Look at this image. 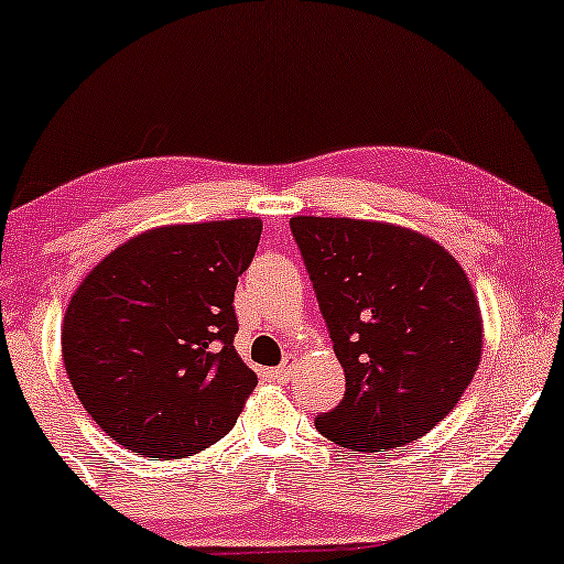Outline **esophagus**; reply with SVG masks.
<instances>
[{
    "instance_id": "1",
    "label": "esophagus",
    "mask_w": 564,
    "mask_h": 564,
    "mask_svg": "<svg viewBox=\"0 0 564 564\" xmlns=\"http://www.w3.org/2000/svg\"><path fill=\"white\" fill-rule=\"evenodd\" d=\"M269 378L276 380V383H288V380L292 378V365L282 362L280 368H272V370H269Z\"/></svg>"
}]
</instances>
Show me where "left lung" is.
<instances>
[{"instance_id":"8db88e82","label":"left lung","mask_w":564,"mask_h":564,"mask_svg":"<svg viewBox=\"0 0 564 564\" xmlns=\"http://www.w3.org/2000/svg\"><path fill=\"white\" fill-rule=\"evenodd\" d=\"M290 228L347 378L345 399L316 416V430L365 453L422 437L479 368L469 276L441 243L399 225L292 217Z\"/></svg>"}]
</instances>
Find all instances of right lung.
<instances>
[{
  "instance_id": "right-lung-1",
  "label": "right lung",
  "mask_w": 564,
  "mask_h": 564,
  "mask_svg": "<svg viewBox=\"0 0 564 564\" xmlns=\"http://www.w3.org/2000/svg\"><path fill=\"white\" fill-rule=\"evenodd\" d=\"M261 219L165 225L85 276L62 326V357L87 414L144 458H186L225 437L256 389L232 339L238 276Z\"/></svg>"
}]
</instances>
